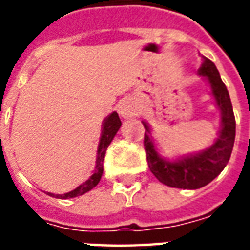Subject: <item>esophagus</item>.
I'll return each instance as SVG.
<instances>
[{
  "mask_svg": "<svg viewBox=\"0 0 250 250\" xmlns=\"http://www.w3.org/2000/svg\"><path fill=\"white\" fill-rule=\"evenodd\" d=\"M119 114L122 115L123 118H131V116L136 115V109L135 107L131 103H128V102H123V103H120L119 105Z\"/></svg>",
  "mask_w": 250,
  "mask_h": 250,
  "instance_id": "34e87169",
  "label": "esophagus"
}]
</instances>
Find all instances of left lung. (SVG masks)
<instances>
[{"instance_id": "1", "label": "left lung", "mask_w": 250, "mask_h": 250, "mask_svg": "<svg viewBox=\"0 0 250 250\" xmlns=\"http://www.w3.org/2000/svg\"><path fill=\"white\" fill-rule=\"evenodd\" d=\"M199 73L208 77L217 105L221 111L220 135L213 146L206 151L195 155L181 158L177 162H167L158 155L152 143L151 134L147 123L145 125V151L148 167L155 178L162 184L178 188H199L210 184L225 168L231 155L236 138V119L231 107L230 96L214 62L205 59Z\"/></svg>"}]
</instances>
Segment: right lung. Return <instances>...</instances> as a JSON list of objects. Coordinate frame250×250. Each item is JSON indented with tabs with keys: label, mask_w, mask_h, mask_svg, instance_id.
Returning <instances> with one entry per match:
<instances>
[{
	"label": "right lung",
	"mask_w": 250,
	"mask_h": 250,
	"mask_svg": "<svg viewBox=\"0 0 250 250\" xmlns=\"http://www.w3.org/2000/svg\"><path fill=\"white\" fill-rule=\"evenodd\" d=\"M122 125V122L119 119V115L116 112H112L109 115L107 119L104 120L103 123V130H102V136H100V143H99V150H98V158H96V167H95V171L89 177V178L84 182L83 185H80L79 188H76L75 190H72L69 193L65 194H52L48 193L49 195H53L56 198H73V197H79V195H83L84 193L89 191L91 188H93L96 185L99 184V181L102 178V174H103V162L104 157H105V151L108 148L109 143L112 142L114 136L116 135V132L120 128Z\"/></svg>",
	"instance_id": "right-lung-1"
}]
</instances>
